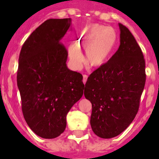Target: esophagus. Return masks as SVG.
Segmentation results:
<instances>
[{
	"label": "esophagus",
	"mask_w": 159,
	"mask_h": 159,
	"mask_svg": "<svg viewBox=\"0 0 159 159\" xmlns=\"http://www.w3.org/2000/svg\"><path fill=\"white\" fill-rule=\"evenodd\" d=\"M87 78H88V76L87 75H83V83L86 84V82H87Z\"/></svg>",
	"instance_id": "34e87169"
}]
</instances>
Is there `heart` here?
I'll list each match as a JSON object with an SVG mask.
<instances>
[{"label":"heart","instance_id":"heart-1","mask_svg":"<svg viewBox=\"0 0 159 159\" xmlns=\"http://www.w3.org/2000/svg\"><path fill=\"white\" fill-rule=\"evenodd\" d=\"M117 42V33L113 27L93 24L81 32L77 46L86 50V64L91 68H99L108 61ZM69 54L72 63L79 66L82 63V56L79 51L75 47L70 46Z\"/></svg>","mask_w":159,"mask_h":159}]
</instances>
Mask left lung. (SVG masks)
<instances>
[{"mask_svg": "<svg viewBox=\"0 0 159 159\" xmlns=\"http://www.w3.org/2000/svg\"><path fill=\"white\" fill-rule=\"evenodd\" d=\"M119 48L89 76L84 89L92 104V130L105 139L119 135L132 123L146 81L141 49L126 27L119 23Z\"/></svg>", "mask_w": 159, "mask_h": 159, "instance_id": "8db88e82", "label": "left lung"}]
</instances>
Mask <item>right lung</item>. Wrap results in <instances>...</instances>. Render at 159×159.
Here are the masks:
<instances>
[{"label":"right lung","mask_w":159,"mask_h":159,"mask_svg":"<svg viewBox=\"0 0 159 159\" xmlns=\"http://www.w3.org/2000/svg\"><path fill=\"white\" fill-rule=\"evenodd\" d=\"M71 24V19L46 20L20 52L17 85L24 117L33 132L45 139L64 132L67 114L83 96V77L68 69V52L61 43Z\"/></svg>","instance_id":"add662e5"}]
</instances>
